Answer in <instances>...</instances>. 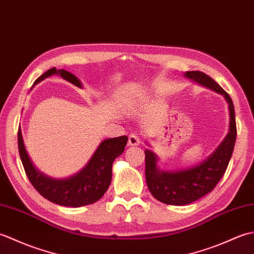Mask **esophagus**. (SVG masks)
Here are the masks:
<instances>
[{
    "mask_svg": "<svg viewBox=\"0 0 254 254\" xmlns=\"http://www.w3.org/2000/svg\"><path fill=\"white\" fill-rule=\"evenodd\" d=\"M141 143V139H139V136L135 133H132L128 135V145L130 146H137Z\"/></svg>",
    "mask_w": 254,
    "mask_h": 254,
    "instance_id": "34e87169",
    "label": "esophagus"
}]
</instances>
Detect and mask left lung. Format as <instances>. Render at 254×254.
I'll return each mask as SVG.
<instances>
[{"label":"left lung","mask_w":254,"mask_h":254,"mask_svg":"<svg viewBox=\"0 0 254 254\" xmlns=\"http://www.w3.org/2000/svg\"><path fill=\"white\" fill-rule=\"evenodd\" d=\"M185 76L224 96L229 108V131L209 157L191 168L160 170L157 166V155L149 149L145 150V177L148 190L155 198L169 205L190 204L206 195L216 187L227 169L237 136L235 108L230 96L203 72L189 71Z\"/></svg>","instance_id":"1"}]
</instances>
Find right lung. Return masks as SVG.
Listing matches in <instances>:
<instances>
[{"mask_svg":"<svg viewBox=\"0 0 254 254\" xmlns=\"http://www.w3.org/2000/svg\"><path fill=\"white\" fill-rule=\"evenodd\" d=\"M53 74H59L64 79L82 88L79 79L65 69L52 67L36 79L38 84ZM127 143V136L107 138L98 148L84 168L77 174L65 179H53L38 171L32 165L26 152L23 135L18 128V152L20 160L30 183L45 198L58 205L68 207H79L98 201L108 190L112 178V164L123 152Z\"/></svg>","mask_w":254,"mask_h":254,"instance_id":"right-lung-1","label":"right lung"}]
</instances>
